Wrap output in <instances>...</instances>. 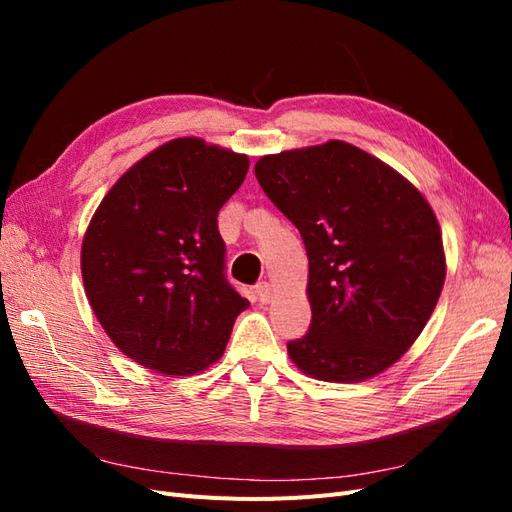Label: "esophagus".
Segmentation results:
<instances>
[{
	"mask_svg": "<svg viewBox=\"0 0 512 512\" xmlns=\"http://www.w3.org/2000/svg\"><path fill=\"white\" fill-rule=\"evenodd\" d=\"M254 292H256V299H258V303H269L271 301V286L267 284V282H260L256 288H254Z\"/></svg>",
	"mask_w": 512,
	"mask_h": 512,
	"instance_id": "1",
	"label": "esophagus"
}]
</instances>
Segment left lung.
Returning <instances> with one entry per match:
<instances>
[{"mask_svg": "<svg viewBox=\"0 0 512 512\" xmlns=\"http://www.w3.org/2000/svg\"><path fill=\"white\" fill-rule=\"evenodd\" d=\"M299 228L312 324L288 354L307 376L361 382L421 335L446 277L442 235L423 194L344 141L282 151L254 166Z\"/></svg>", "mask_w": 512, "mask_h": 512, "instance_id": "obj_1", "label": "left lung"}]
</instances>
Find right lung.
<instances>
[{
	"label": "right lung",
	"mask_w": 512,
	"mask_h": 512,
	"mask_svg": "<svg viewBox=\"0 0 512 512\" xmlns=\"http://www.w3.org/2000/svg\"><path fill=\"white\" fill-rule=\"evenodd\" d=\"M247 168L241 153L175 138L102 198L83 239V284L106 335L138 365L190 376L224 354L250 303L226 280L218 213Z\"/></svg>",
	"instance_id": "obj_1"
}]
</instances>
